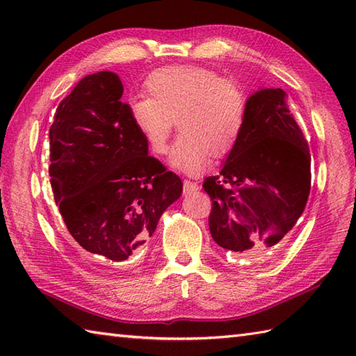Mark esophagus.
I'll use <instances>...</instances> for the list:
<instances>
[{
    "instance_id": "1",
    "label": "esophagus",
    "mask_w": 356,
    "mask_h": 356,
    "mask_svg": "<svg viewBox=\"0 0 356 356\" xmlns=\"http://www.w3.org/2000/svg\"><path fill=\"white\" fill-rule=\"evenodd\" d=\"M199 190V185L195 182H191V180H184V193L190 194V193H195Z\"/></svg>"
}]
</instances>
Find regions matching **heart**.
Returning a JSON list of instances; mask_svg holds the SVG:
<instances>
[{"mask_svg": "<svg viewBox=\"0 0 356 356\" xmlns=\"http://www.w3.org/2000/svg\"><path fill=\"white\" fill-rule=\"evenodd\" d=\"M145 88L148 97H131V120L156 156L166 153L177 122L182 134L171 149L172 168L197 176L214 156L236 148L248 115L246 95L237 82L203 67L176 65L156 70Z\"/></svg>", "mask_w": 356, "mask_h": 356, "instance_id": "heart-1", "label": "heart"}]
</instances>
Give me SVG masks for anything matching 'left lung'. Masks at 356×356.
<instances>
[{
    "instance_id": "8db88e82",
    "label": "left lung",
    "mask_w": 356,
    "mask_h": 356,
    "mask_svg": "<svg viewBox=\"0 0 356 356\" xmlns=\"http://www.w3.org/2000/svg\"><path fill=\"white\" fill-rule=\"evenodd\" d=\"M282 88L248 99V115L220 174L203 180L213 208L214 241L241 255H264L283 243L311 193V153Z\"/></svg>"
}]
</instances>
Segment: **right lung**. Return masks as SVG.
<instances>
[{"label":"right lung","instance_id":"obj_1","mask_svg":"<svg viewBox=\"0 0 356 356\" xmlns=\"http://www.w3.org/2000/svg\"><path fill=\"white\" fill-rule=\"evenodd\" d=\"M113 72L78 82L50 127V184L74 245L96 264L124 261L182 194L177 174L148 156Z\"/></svg>","mask_w":356,"mask_h":356}]
</instances>
